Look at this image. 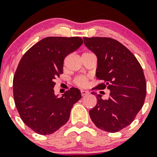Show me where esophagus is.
Returning <instances> with one entry per match:
<instances>
[{"mask_svg":"<svg viewBox=\"0 0 157 157\" xmlns=\"http://www.w3.org/2000/svg\"><path fill=\"white\" fill-rule=\"evenodd\" d=\"M80 93H81L82 96L87 95V94H89V92H88V91H86V90H81V91H80Z\"/></svg>","mask_w":157,"mask_h":157,"instance_id":"34e87169","label":"esophagus"}]
</instances>
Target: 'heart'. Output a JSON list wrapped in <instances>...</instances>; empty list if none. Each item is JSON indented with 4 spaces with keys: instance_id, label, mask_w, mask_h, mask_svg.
Instances as JSON below:
<instances>
[{
    "instance_id": "obj_1",
    "label": "heart",
    "mask_w": 157,
    "mask_h": 157,
    "mask_svg": "<svg viewBox=\"0 0 157 157\" xmlns=\"http://www.w3.org/2000/svg\"><path fill=\"white\" fill-rule=\"evenodd\" d=\"M74 83L79 86H85L87 83V78L86 77H77L74 80Z\"/></svg>"
}]
</instances>
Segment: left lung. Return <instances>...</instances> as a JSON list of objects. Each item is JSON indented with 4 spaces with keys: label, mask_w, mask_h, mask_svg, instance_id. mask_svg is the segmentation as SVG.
<instances>
[{
    "label": "left lung",
    "mask_w": 157,
    "mask_h": 157,
    "mask_svg": "<svg viewBox=\"0 0 157 157\" xmlns=\"http://www.w3.org/2000/svg\"><path fill=\"white\" fill-rule=\"evenodd\" d=\"M84 44L97 57L96 76L103 83L97 88L110 90L109 98L97 95V105L89 111L97 128L116 133L130 125L143 107L147 83L142 67L124 45L109 37H83Z\"/></svg>",
    "instance_id": "left-lung-1"
}]
</instances>
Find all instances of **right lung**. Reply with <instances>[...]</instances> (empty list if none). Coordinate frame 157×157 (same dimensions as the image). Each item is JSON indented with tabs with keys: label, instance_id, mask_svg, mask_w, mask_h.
I'll list each match as a JSON object with an SVG mask.
<instances>
[{
	"label": "right lung",
	"instance_id": "obj_1",
	"mask_svg": "<svg viewBox=\"0 0 157 157\" xmlns=\"http://www.w3.org/2000/svg\"><path fill=\"white\" fill-rule=\"evenodd\" d=\"M83 43L79 36H48L20 60L13 80L14 103L23 122L38 134H51L64 125L73 105L81 98L77 88L58 97L54 87V80L63 74L64 58Z\"/></svg>",
	"mask_w": 157,
	"mask_h": 157
}]
</instances>
